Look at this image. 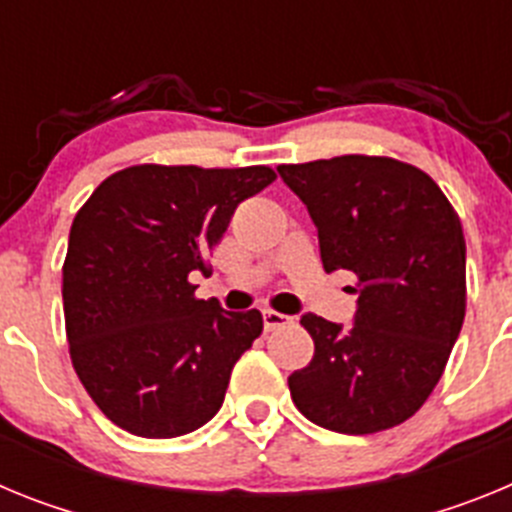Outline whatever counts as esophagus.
I'll use <instances>...</instances> for the list:
<instances>
[{"mask_svg":"<svg viewBox=\"0 0 512 512\" xmlns=\"http://www.w3.org/2000/svg\"><path fill=\"white\" fill-rule=\"evenodd\" d=\"M289 323H292V318H289V315H284V312L264 310V328L266 330L284 328V325H289Z\"/></svg>","mask_w":512,"mask_h":512,"instance_id":"obj_1","label":"esophagus"}]
</instances>
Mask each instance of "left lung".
<instances>
[{
	"mask_svg": "<svg viewBox=\"0 0 512 512\" xmlns=\"http://www.w3.org/2000/svg\"><path fill=\"white\" fill-rule=\"evenodd\" d=\"M277 171L318 228L323 269L359 279L354 328L300 318L315 354L289 377L297 410L348 436L405 423L441 379L464 323L459 215L431 176L395 158L336 156Z\"/></svg>",
	"mask_w": 512,
	"mask_h": 512,
	"instance_id": "8db88e82",
	"label": "left lung"
}]
</instances>
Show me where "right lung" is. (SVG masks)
I'll use <instances>...</instances> for the list:
<instances>
[{
	"label": "right lung",
	"mask_w": 512,
	"mask_h": 512,
	"mask_svg": "<svg viewBox=\"0 0 512 512\" xmlns=\"http://www.w3.org/2000/svg\"><path fill=\"white\" fill-rule=\"evenodd\" d=\"M274 179L269 166L140 164L107 176L76 212L66 338L84 390L122 431L184 436L220 410L264 320L197 300L189 274L207 271L235 207Z\"/></svg>",
	"instance_id": "obj_1"
}]
</instances>
